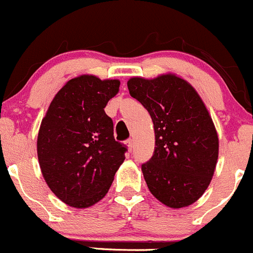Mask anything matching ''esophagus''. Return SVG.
<instances>
[{
	"label": "esophagus",
	"mask_w": 253,
	"mask_h": 253,
	"mask_svg": "<svg viewBox=\"0 0 253 253\" xmlns=\"http://www.w3.org/2000/svg\"><path fill=\"white\" fill-rule=\"evenodd\" d=\"M126 144H127V147H129V150L134 149V140H132L131 137H129V139L126 140Z\"/></svg>",
	"instance_id": "obj_1"
}]
</instances>
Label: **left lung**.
I'll return each instance as SVG.
<instances>
[{
	"label": "left lung",
	"mask_w": 253,
	"mask_h": 253,
	"mask_svg": "<svg viewBox=\"0 0 253 253\" xmlns=\"http://www.w3.org/2000/svg\"><path fill=\"white\" fill-rule=\"evenodd\" d=\"M127 88L154 123V155L141 165L150 192L171 208L194 203L211 183L219 151L216 130L203 101L174 75L132 77Z\"/></svg>",
	"instance_id": "left-lung-1"
}]
</instances>
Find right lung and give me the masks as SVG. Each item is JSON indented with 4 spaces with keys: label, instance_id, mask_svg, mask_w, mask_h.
<instances>
[{
    "label": "right lung",
    "instance_id": "obj_1",
    "mask_svg": "<svg viewBox=\"0 0 253 253\" xmlns=\"http://www.w3.org/2000/svg\"><path fill=\"white\" fill-rule=\"evenodd\" d=\"M118 80L72 79L50 103L38 134L42 173L52 193L75 208L101 201L123 164L126 145L114 139L104 112L119 92Z\"/></svg>",
    "mask_w": 253,
    "mask_h": 253
}]
</instances>
